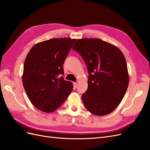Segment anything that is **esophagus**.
I'll return each mask as SVG.
<instances>
[{"mask_svg":"<svg viewBox=\"0 0 150 150\" xmlns=\"http://www.w3.org/2000/svg\"><path fill=\"white\" fill-rule=\"evenodd\" d=\"M73 83H74V89H76V87H77V83H76V82H74Z\"/></svg>","mask_w":150,"mask_h":150,"instance_id":"obj_1","label":"esophagus"}]
</instances>
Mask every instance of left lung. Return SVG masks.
Masks as SVG:
<instances>
[{
	"label": "left lung",
	"mask_w": 150,
	"mask_h": 150,
	"mask_svg": "<svg viewBox=\"0 0 150 150\" xmlns=\"http://www.w3.org/2000/svg\"><path fill=\"white\" fill-rule=\"evenodd\" d=\"M72 49L87 67V90L82 95L86 109L103 116L112 112L127 89L129 74L125 57L115 46L99 38L76 40Z\"/></svg>",
	"instance_id": "obj_1"
}]
</instances>
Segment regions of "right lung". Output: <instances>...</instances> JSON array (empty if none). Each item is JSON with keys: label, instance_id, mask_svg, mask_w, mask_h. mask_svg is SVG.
Segmentation results:
<instances>
[{"label": "right lung", "instance_id": "add662e5", "mask_svg": "<svg viewBox=\"0 0 150 150\" xmlns=\"http://www.w3.org/2000/svg\"><path fill=\"white\" fill-rule=\"evenodd\" d=\"M75 39L52 38L30 49L23 67V84L30 101L42 112L58 108L73 91V84L64 80L63 64Z\"/></svg>", "mask_w": 150, "mask_h": 150}]
</instances>
